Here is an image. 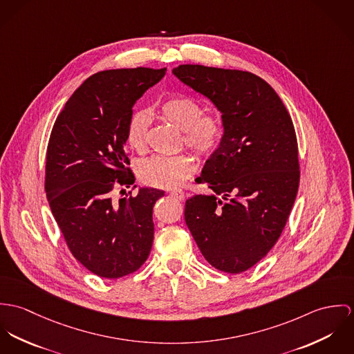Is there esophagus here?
Segmentation results:
<instances>
[{"instance_id":"esophagus-1","label":"esophagus","mask_w":354,"mask_h":354,"mask_svg":"<svg viewBox=\"0 0 354 354\" xmlns=\"http://www.w3.org/2000/svg\"><path fill=\"white\" fill-rule=\"evenodd\" d=\"M169 194L172 196H175L176 199H183V198H185V192H182V190H171Z\"/></svg>"}]
</instances>
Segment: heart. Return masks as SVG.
Segmentation results:
<instances>
[{
    "label": "heart",
    "mask_w": 354,
    "mask_h": 354,
    "mask_svg": "<svg viewBox=\"0 0 354 354\" xmlns=\"http://www.w3.org/2000/svg\"><path fill=\"white\" fill-rule=\"evenodd\" d=\"M162 118L169 120L185 134V142L199 155H209L218 144L221 124L212 115H202L201 106L187 96L167 99L160 106ZM151 124V113L140 110L131 115L127 124L126 138L129 145L137 152L145 151L147 133ZM196 169L190 155L153 156L138 165L140 179L155 187H176L182 185Z\"/></svg>",
    "instance_id": "heart-1"
}]
</instances>
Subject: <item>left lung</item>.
Returning <instances> with one entry per match:
<instances>
[{
  "label": "left lung",
  "mask_w": 354,
  "mask_h": 354,
  "mask_svg": "<svg viewBox=\"0 0 354 354\" xmlns=\"http://www.w3.org/2000/svg\"><path fill=\"white\" fill-rule=\"evenodd\" d=\"M172 75L221 114L223 136L186 201L185 220L203 258L225 273L259 262L281 235L297 196V140L274 89L243 71L179 65Z\"/></svg>",
  "instance_id": "left-lung-1"
}]
</instances>
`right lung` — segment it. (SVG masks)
<instances>
[{
  "mask_svg": "<svg viewBox=\"0 0 354 354\" xmlns=\"http://www.w3.org/2000/svg\"><path fill=\"white\" fill-rule=\"evenodd\" d=\"M167 69H110L85 80L54 123L46 156V196L80 263L103 278L138 270L153 244V206L162 190L133 186L114 198V185H133L127 169V124L137 100Z\"/></svg>",
  "mask_w": 354,
  "mask_h": 354,
  "instance_id": "right-lung-1",
  "label": "right lung"
}]
</instances>
